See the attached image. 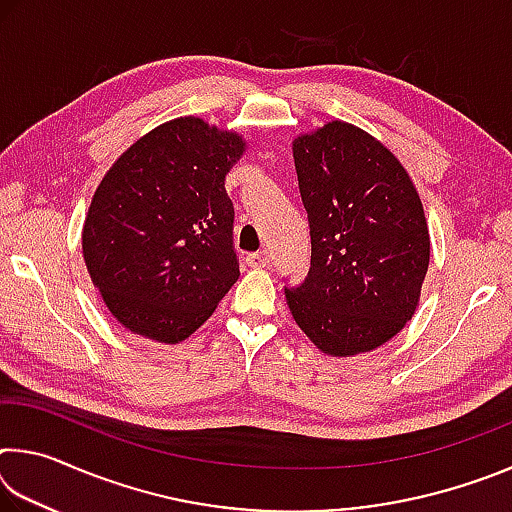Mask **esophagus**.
<instances>
[{
    "label": "esophagus",
    "mask_w": 512,
    "mask_h": 512,
    "mask_svg": "<svg viewBox=\"0 0 512 512\" xmlns=\"http://www.w3.org/2000/svg\"><path fill=\"white\" fill-rule=\"evenodd\" d=\"M246 262H248V266H253V268H266L271 259H268V250H259V253L248 255Z\"/></svg>",
    "instance_id": "esophagus-1"
}]
</instances>
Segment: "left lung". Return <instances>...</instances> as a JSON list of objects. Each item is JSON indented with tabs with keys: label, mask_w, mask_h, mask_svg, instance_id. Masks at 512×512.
Instances as JSON below:
<instances>
[{
	"label": "left lung",
	"mask_w": 512,
	"mask_h": 512,
	"mask_svg": "<svg viewBox=\"0 0 512 512\" xmlns=\"http://www.w3.org/2000/svg\"><path fill=\"white\" fill-rule=\"evenodd\" d=\"M291 149L311 235L309 273L287 289L291 316L327 357L377 350L420 305L431 239L418 189L348 121L300 133Z\"/></svg>",
	"instance_id": "obj_1"
}]
</instances>
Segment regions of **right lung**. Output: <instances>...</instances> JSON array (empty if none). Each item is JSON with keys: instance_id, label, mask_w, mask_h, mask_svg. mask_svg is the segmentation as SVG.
Wrapping results in <instances>:
<instances>
[{"instance_id": "add662e5", "label": "right lung", "mask_w": 512, "mask_h": 512, "mask_svg": "<svg viewBox=\"0 0 512 512\" xmlns=\"http://www.w3.org/2000/svg\"><path fill=\"white\" fill-rule=\"evenodd\" d=\"M244 135L176 117L112 162L83 223V259L103 305L142 339L192 336L239 280L225 176Z\"/></svg>"}]
</instances>
